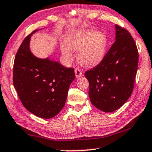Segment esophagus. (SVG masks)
<instances>
[{
  "label": "esophagus",
  "mask_w": 152,
  "mask_h": 152,
  "mask_svg": "<svg viewBox=\"0 0 152 152\" xmlns=\"http://www.w3.org/2000/svg\"><path fill=\"white\" fill-rule=\"evenodd\" d=\"M75 76L77 78L80 77H82L83 75L82 72L81 71V70L79 69V68H76V69L75 70Z\"/></svg>",
  "instance_id": "34e87169"
}]
</instances>
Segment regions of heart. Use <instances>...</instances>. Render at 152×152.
<instances>
[{"instance_id": "b5f03b06", "label": "heart", "mask_w": 152, "mask_h": 152, "mask_svg": "<svg viewBox=\"0 0 152 152\" xmlns=\"http://www.w3.org/2000/svg\"><path fill=\"white\" fill-rule=\"evenodd\" d=\"M66 46H61V55L66 61L73 58L71 50L77 52V59L84 66H93L99 63L105 55L107 38L105 34L93 29L84 30L66 39Z\"/></svg>"}]
</instances>
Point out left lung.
Returning a JSON list of instances; mask_svg holds the SVG:
<instances>
[{
	"mask_svg": "<svg viewBox=\"0 0 152 152\" xmlns=\"http://www.w3.org/2000/svg\"><path fill=\"white\" fill-rule=\"evenodd\" d=\"M115 41L102 61L85 76L93 105L109 113L115 111L132 95L138 64L136 45L129 32L115 25Z\"/></svg>",
	"mask_w": 152,
	"mask_h": 152,
	"instance_id": "1",
	"label": "left lung"
}]
</instances>
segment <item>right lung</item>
Returning a JSON list of instances; mask_svg holds the SVG:
<instances>
[{
    "label": "right lung",
    "instance_id": "1",
    "mask_svg": "<svg viewBox=\"0 0 152 152\" xmlns=\"http://www.w3.org/2000/svg\"><path fill=\"white\" fill-rule=\"evenodd\" d=\"M24 39L14 63L13 83L26 109L37 117L53 118L65 105L70 85L75 78L73 68L64 67L49 57H37L30 48L31 37Z\"/></svg>",
    "mask_w": 152,
    "mask_h": 152
}]
</instances>
